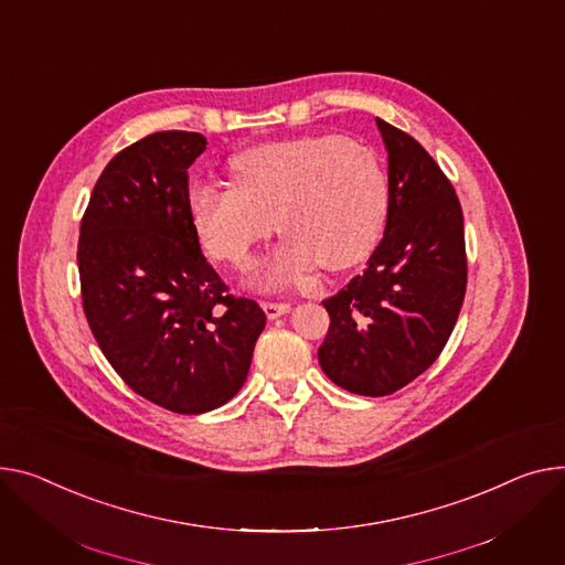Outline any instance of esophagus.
I'll return each instance as SVG.
<instances>
[{
    "label": "esophagus",
    "mask_w": 565,
    "mask_h": 565,
    "mask_svg": "<svg viewBox=\"0 0 565 565\" xmlns=\"http://www.w3.org/2000/svg\"><path fill=\"white\" fill-rule=\"evenodd\" d=\"M263 311H266V316H268L270 320H275V318L288 313V311H290V305H286V302H263Z\"/></svg>",
    "instance_id": "esophagus-1"
}]
</instances>
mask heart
<instances>
[{
  "mask_svg": "<svg viewBox=\"0 0 565 565\" xmlns=\"http://www.w3.org/2000/svg\"><path fill=\"white\" fill-rule=\"evenodd\" d=\"M234 188L193 185L188 215L206 252L245 270L258 243H284L263 263L258 286H279L318 260L345 270L377 243L386 220V174L367 147L338 136L256 145L230 163Z\"/></svg>",
  "mask_w": 565,
  "mask_h": 565,
  "instance_id": "heart-1",
  "label": "heart"
}]
</instances>
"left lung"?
I'll return each mask as SVG.
<instances>
[{
  "instance_id": "1",
  "label": "left lung",
  "mask_w": 565,
  "mask_h": 565,
  "mask_svg": "<svg viewBox=\"0 0 565 565\" xmlns=\"http://www.w3.org/2000/svg\"><path fill=\"white\" fill-rule=\"evenodd\" d=\"M388 152V215L367 268L324 299L327 377L384 397L423 374L452 333L468 281L463 213L427 149L377 118Z\"/></svg>"
}]
</instances>
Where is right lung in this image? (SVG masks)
Segmentation results:
<instances>
[{
	"label": "right lung",
	"instance_id": "right-lung-1",
	"mask_svg": "<svg viewBox=\"0 0 565 565\" xmlns=\"http://www.w3.org/2000/svg\"><path fill=\"white\" fill-rule=\"evenodd\" d=\"M193 131L125 147L99 174L79 230L84 313L122 382L172 413L213 411L245 384L266 313L230 295L188 215Z\"/></svg>",
	"mask_w": 565,
	"mask_h": 565
}]
</instances>
